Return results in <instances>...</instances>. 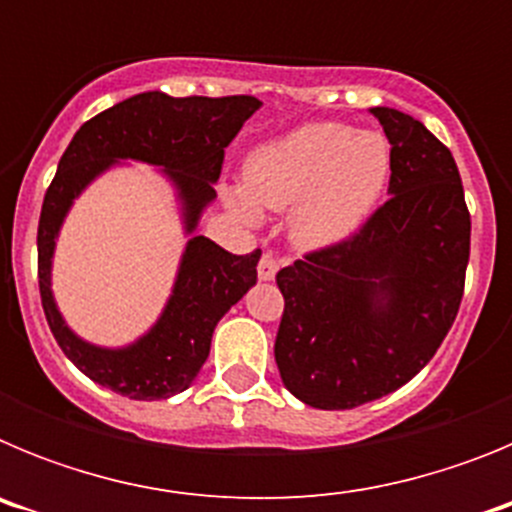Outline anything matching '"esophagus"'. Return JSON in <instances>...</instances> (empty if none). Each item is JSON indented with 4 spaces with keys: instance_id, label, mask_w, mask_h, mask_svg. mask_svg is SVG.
<instances>
[{
    "instance_id": "34e87169",
    "label": "esophagus",
    "mask_w": 512,
    "mask_h": 512,
    "mask_svg": "<svg viewBox=\"0 0 512 512\" xmlns=\"http://www.w3.org/2000/svg\"><path fill=\"white\" fill-rule=\"evenodd\" d=\"M279 271V261L271 256V253H264L259 261V279L261 282H271V279L277 277Z\"/></svg>"
}]
</instances>
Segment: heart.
<instances>
[{"label": "heart", "mask_w": 512, "mask_h": 512, "mask_svg": "<svg viewBox=\"0 0 512 512\" xmlns=\"http://www.w3.org/2000/svg\"><path fill=\"white\" fill-rule=\"evenodd\" d=\"M392 174L390 140L343 122H305L253 148L246 184H230L225 200L248 223L261 207L289 212L297 248L323 251L346 243L382 202Z\"/></svg>", "instance_id": "b5f03b06"}]
</instances>
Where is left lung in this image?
<instances>
[{
  "instance_id": "8db88e82",
  "label": "left lung",
  "mask_w": 512,
  "mask_h": 512,
  "mask_svg": "<svg viewBox=\"0 0 512 512\" xmlns=\"http://www.w3.org/2000/svg\"><path fill=\"white\" fill-rule=\"evenodd\" d=\"M369 112L392 146L390 200L351 241L277 274L274 359L284 387L318 410L359 408L408 384L464 295L472 220L454 156L415 117Z\"/></svg>"
}]
</instances>
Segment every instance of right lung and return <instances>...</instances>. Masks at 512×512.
Listing matches in <instances>:
<instances>
[{
	"label": "right lung",
	"mask_w": 512,
	"mask_h": 512,
	"mask_svg": "<svg viewBox=\"0 0 512 512\" xmlns=\"http://www.w3.org/2000/svg\"><path fill=\"white\" fill-rule=\"evenodd\" d=\"M256 97H169L143 92L84 122L58 161L38 225V279L45 320L58 346L92 382L130 400H166L197 379L210 356L212 330L256 284L261 251L235 256L197 235L225 148L259 110ZM148 163L175 189L188 243L172 295L157 323L125 347L81 339L52 295V256L65 215L99 175L117 165Z\"/></svg>",
	"instance_id": "obj_1"
}]
</instances>
